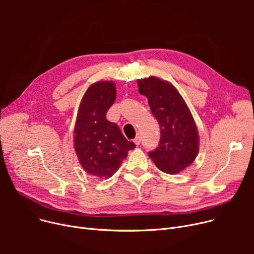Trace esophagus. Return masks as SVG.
I'll use <instances>...</instances> for the list:
<instances>
[{
	"label": "esophagus",
	"instance_id": "esophagus-1",
	"mask_svg": "<svg viewBox=\"0 0 254 254\" xmlns=\"http://www.w3.org/2000/svg\"><path fill=\"white\" fill-rule=\"evenodd\" d=\"M134 143H135L136 145H139V144L141 143V138H140V136H137V137L134 139Z\"/></svg>",
	"mask_w": 254,
	"mask_h": 254
}]
</instances>
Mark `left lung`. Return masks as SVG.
Instances as JSON below:
<instances>
[{"label": "left lung", "mask_w": 254, "mask_h": 254, "mask_svg": "<svg viewBox=\"0 0 254 254\" xmlns=\"http://www.w3.org/2000/svg\"><path fill=\"white\" fill-rule=\"evenodd\" d=\"M139 92L148 99L161 139L148 152L155 166L167 174H177L193 163L198 151V135L192 115L178 90L156 77L138 81Z\"/></svg>", "instance_id": "left-lung-1"}]
</instances>
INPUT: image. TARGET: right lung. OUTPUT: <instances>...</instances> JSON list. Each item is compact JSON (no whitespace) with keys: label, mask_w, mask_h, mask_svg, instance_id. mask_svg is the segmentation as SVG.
<instances>
[{"label":"right lung","mask_w":254,"mask_h":254,"mask_svg":"<svg viewBox=\"0 0 254 254\" xmlns=\"http://www.w3.org/2000/svg\"><path fill=\"white\" fill-rule=\"evenodd\" d=\"M115 98L113 82L90 85L80 103L74 129V147L80 164L88 174L105 179L115 174L127 151L136 147L116 124L106 119Z\"/></svg>","instance_id":"add662e5"}]
</instances>
